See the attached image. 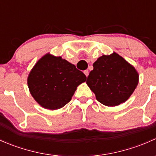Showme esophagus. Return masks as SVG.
Returning <instances> with one entry per match:
<instances>
[{
  "label": "esophagus",
  "instance_id": "34e87169",
  "mask_svg": "<svg viewBox=\"0 0 156 156\" xmlns=\"http://www.w3.org/2000/svg\"><path fill=\"white\" fill-rule=\"evenodd\" d=\"M84 75H86V76H88V75H89V71L88 70H85V71H84Z\"/></svg>",
  "mask_w": 156,
  "mask_h": 156
}]
</instances>
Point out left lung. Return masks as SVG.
<instances>
[{"label": "left lung", "mask_w": 156, "mask_h": 156, "mask_svg": "<svg viewBox=\"0 0 156 156\" xmlns=\"http://www.w3.org/2000/svg\"><path fill=\"white\" fill-rule=\"evenodd\" d=\"M93 66L86 82L97 100L105 106L125 103L137 86L138 72L118 53L100 56Z\"/></svg>", "instance_id": "left-lung-1"}]
</instances>
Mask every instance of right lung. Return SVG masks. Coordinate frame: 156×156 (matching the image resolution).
<instances>
[{
	"instance_id": "1",
	"label": "right lung",
	"mask_w": 156,
	"mask_h": 156,
	"mask_svg": "<svg viewBox=\"0 0 156 156\" xmlns=\"http://www.w3.org/2000/svg\"><path fill=\"white\" fill-rule=\"evenodd\" d=\"M87 79L82 72L61 56L50 53L41 58L30 72L28 86L39 105L50 110L63 107L77 87Z\"/></svg>"
}]
</instances>
